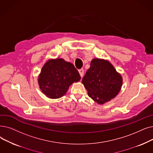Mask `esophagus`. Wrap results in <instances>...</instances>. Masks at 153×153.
<instances>
[{
	"label": "esophagus",
	"mask_w": 153,
	"mask_h": 153,
	"mask_svg": "<svg viewBox=\"0 0 153 153\" xmlns=\"http://www.w3.org/2000/svg\"><path fill=\"white\" fill-rule=\"evenodd\" d=\"M79 74H80V76L82 77L83 76H84V69H79Z\"/></svg>",
	"instance_id": "1"
}]
</instances>
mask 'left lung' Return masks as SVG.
I'll return each instance as SVG.
<instances>
[{"mask_svg":"<svg viewBox=\"0 0 153 153\" xmlns=\"http://www.w3.org/2000/svg\"><path fill=\"white\" fill-rule=\"evenodd\" d=\"M88 96L99 104L114 99L120 92L123 77L108 60L94 58L82 78Z\"/></svg>","mask_w":153,"mask_h":153,"instance_id":"1","label":"left lung"}]
</instances>
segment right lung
I'll list each match as a JSON object with an SVG mask.
<instances>
[{
    "mask_svg": "<svg viewBox=\"0 0 153 153\" xmlns=\"http://www.w3.org/2000/svg\"><path fill=\"white\" fill-rule=\"evenodd\" d=\"M81 79L77 70L72 63L64 59H50L46 62L38 76L39 88L51 99L64 96L69 86Z\"/></svg>",
    "mask_w": 153,
    "mask_h": 153,
    "instance_id": "right-lung-1",
    "label": "right lung"
}]
</instances>
